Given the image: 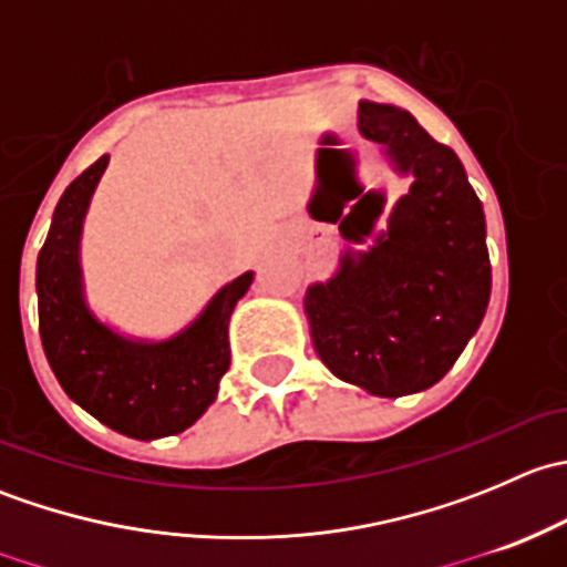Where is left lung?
<instances>
[{
  "label": "left lung",
  "instance_id": "left-lung-1",
  "mask_svg": "<svg viewBox=\"0 0 567 567\" xmlns=\"http://www.w3.org/2000/svg\"><path fill=\"white\" fill-rule=\"evenodd\" d=\"M359 131L411 186L368 249H346L337 271L307 288L305 312L316 353L337 379L400 398L442 381L483 323L485 216L461 158L414 114L362 101Z\"/></svg>",
  "mask_w": 567,
  "mask_h": 567
}]
</instances>
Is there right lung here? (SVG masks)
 I'll use <instances>...</instances> for the list:
<instances>
[{"instance_id": "right-lung-1", "label": "right lung", "mask_w": 567, "mask_h": 567, "mask_svg": "<svg viewBox=\"0 0 567 567\" xmlns=\"http://www.w3.org/2000/svg\"><path fill=\"white\" fill-rule=\"evenodd\" d=\"M101 156L62 192L38 255V318L45 359L73 403L123 436H173L192 427L216 400L230 368L227 326L255 274L216 290L197 318L167 340L125 337L87 305L82 230L104 175Z\"/></svg>"}]
</instances>
